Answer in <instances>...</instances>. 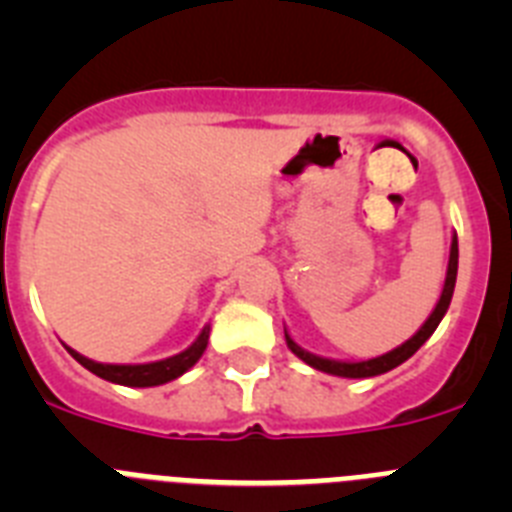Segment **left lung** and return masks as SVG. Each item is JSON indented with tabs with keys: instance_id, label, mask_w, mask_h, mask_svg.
Listing matches in <instances>:
<instances>
[{
	"instance_id": "obj_1",
	"label": "left lung",
	"mask_w": 512,
	"mask_h": 512,
	"mask_svg": "<svg viewBox=\"0 0 512 512\" xmlns=\"http://www.w3.org/2000/svg\"><path fill=\"white\" fill-rule=\"evenodd\" d=\"M456 269H459V241H456V235H454V241H451L449 271H446V284H443L441 300H438L436 310L431 312V318L425 320L423 328H420L418 333H415V336L410 338V341H405L400 348L390 351V354L377 356V359H369V361H356V364H346V361H330V359H320V356L307 354V351H302V348L297 346V343L287 336L289 348H292V354L300 356V359L305 361V364L315 366V369H320V372L336 374V377L364 379V377H377V374L390 372V369L400 366L402 361H408L410 356H413L415 351H418V348L423 346V343L433 336V330L438 328V323H441V318H443V315H446V310H449V305H451V295H454V284H456Z\"/></svg>"
}]
</instances>
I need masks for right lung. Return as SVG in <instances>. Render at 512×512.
Masks as SVG:
<instances>
[{
	"mask_svg": "<svg viewBox=\"0 0 512 512\" xmlns=\"http://www.w3.org/2000/svg\"><path fill=\"white\" fill-rule=\"evenodd\" d=\"M205 348H207V328L202 330L200 338H197V341H194L187 351L171 356V359L153 361V364H135V366L97 364V361L76 354V351H71V348L69 351H71V356H74V359L84 366V369H89V372L97 374V377L107 379V382L125 384V387H156V384H166V382H171V379L182 377L189 366L197 364V359L205 354Z\"/></svg>",
	"mask_w": 512,
	"mask_h": 512,
	"instance_id": "1",
	"label": "right lung"
}]
</instances>
